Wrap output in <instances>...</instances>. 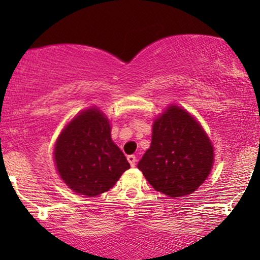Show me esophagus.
<instances>
[{
	"label": "esophagus",
	"mask_w": 260,
	"mask_h": 260,
	"mask_svg": "<svg viewBox=\"0 0 260 260\" xmlns=\"http://www.w3.org/2000/svg\"><path fill=\"white\" fill-rule=\"evenodd\" d=\"M127 161H129L131 167H135V165H136V156L129 155V156H127Z\"/></svg>",
	"instance_id": "1"
}]
</instances>
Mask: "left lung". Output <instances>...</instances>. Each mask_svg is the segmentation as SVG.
I'll return each mask as SVG.
<instances>
[{
    "mask_svg": "<svg viewBox=\"0 0 260 260\" xmlns=\"http://www.w3.org/2000/svg\"><path fill=\"white\" fill-rule=\"evenodd\" d=\"M214 152L200 124L170 105L152 125L150 148L137 168L157 191L170 198L191 194L211 173Z\"/></svg>",
    "mask_w": 260,
    "mask_h": 260,
    "instance_id": "obj_1",
    "label": "left lung"
}]
</instances>
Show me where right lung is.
I'll return each instance as SVG.
<instances>
[{"label": "right lung", "instance_id": "add662e5", "mask_svg": "<svg viewBox=\"0 0 260 260\" xmlns=\"http://www.w3.org/2000/svg\"><path fill=\"white\" fill-rule=\"evenodd\" d=\"M54 159L63 182L86 197L109 190L130 168L111 140L108 118L97 109L86 110L71 120L56 141Z\"/></svg>", "mask_w": 260, "mask_h": 260}]
</instances>
